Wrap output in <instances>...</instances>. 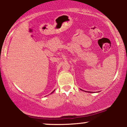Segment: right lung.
<instances>
[{
  "label": "right lung",
  "instance_id": "1",
  "mask_svg": "<svg viewBox=\"0 0 127 127\" xmlns=\"http://www.w3.org/2000/svg\"><path fill=\"white\" fill-rule=\"evenodd\" d=\"M54 91H55V90H54V91H53V92H51V93H53V92H54Z\"/></svg>",
  "mask_w": 127,
  "mask_h": 127
}]
</instances>
